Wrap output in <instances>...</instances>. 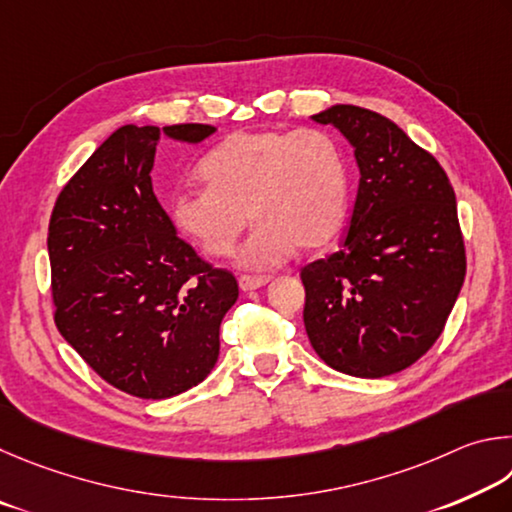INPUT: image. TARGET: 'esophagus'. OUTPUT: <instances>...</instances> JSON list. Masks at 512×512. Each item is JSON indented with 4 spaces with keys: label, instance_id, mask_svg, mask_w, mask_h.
Returning <instances> with one entry per match:
<instances>
[{
    "label": "esophagus",
    "instance_id": "1",
    "mask_svg": "<svg viewBox=\"0 0 512 512\" xmlns=\"http://www.w3.org/2000/svg\"><path fill=\"white\" fill-rule=\"evenodd\" d=\"M270 283V276H240L238 279V285H240V290H245V292H249V290H258V288H263V285H267Z\"/></svg>",
    "mask_w": 512,
    "mask_h": 512
}]
</instances>
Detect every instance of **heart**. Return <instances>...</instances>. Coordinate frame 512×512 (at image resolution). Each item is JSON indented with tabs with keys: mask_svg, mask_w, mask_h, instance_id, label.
<instances>
[{
	"mask_svg": "<svg viewBox=\"0 0 512 512\" xmlns=\"http://www.w3.org/2000/svg\"><path fill=\"white\" fill-rule=\"evenodd\" d=\"M202 188L170 197V218L206 256L238 254L245 270L267 272L301 249H319L344 227L351 173L339 143L317 128L236 132L200 161Z\"/></svg>",
	"mask_w": 512,
	"mask_h": 512,
	"instance_id": "heart-1",
	"label": "heart"
}]
</instances>
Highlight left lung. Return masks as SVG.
I'll use <instances>...</instances> for the list:
<instances>
[{
  "instance_id": "left-lung-1",
  "label": "left lung",
  "mask_w": 512,
  "mask_h": 512,
  "mask_svg": "<svg viewBox=\"0 0 512 512\" xmlns=\"http://www.w3.org/2000/svg\"><path fill=\"white\" fill-rule=\"evenodd\" d=\"M312 121L355 148L360 186L342 249L301 270L303 324L330 369L384 378L434 346L461 292L456 195L441 164L387 116L333 105Z\"/></svg>"
}]
</instances>
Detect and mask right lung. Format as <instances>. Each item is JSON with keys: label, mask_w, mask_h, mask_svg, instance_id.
<instances>
[{"label": "right lung", "mask_w": 512, "mask_h": 512, "mask_svg": "<svg viewBox=\"0 0 512 512\" xmlns=\"http://www.w3.org/2000/svg\"><path fill=\"white\" fill-rule=\"evenodd\" d=\"M213 125H123L62 188L49 220L51 292L67 344L119 391L173 398L218 362L236 276L177 236L152 193L161 134L200 143Z\"/></svg>", "instance_id": "right-lung-1"}]
</instances>
